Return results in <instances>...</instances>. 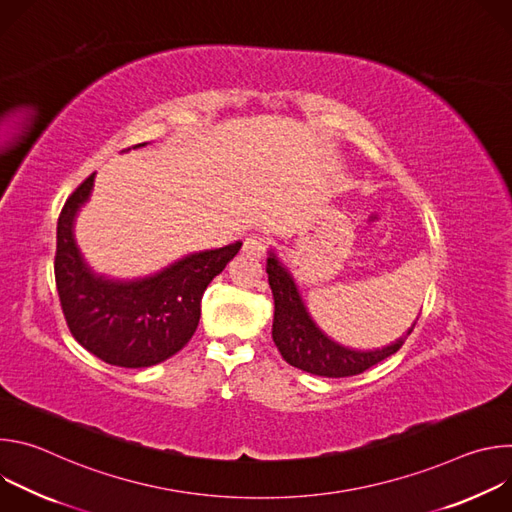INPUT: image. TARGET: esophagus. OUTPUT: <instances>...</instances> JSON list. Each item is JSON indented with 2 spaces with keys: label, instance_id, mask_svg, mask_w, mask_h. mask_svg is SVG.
<instances>
[{
  "label": "esophagus",
  "instance_id": "obj_1",
  "mask_svg": "<svg viewBox=\"0 0 512 512\" xmlns=\"http://www.w3.org/2000/svg\"><path fill=\"white\" fill-rule=\"evenodd\" d=\"M265 249H267V243L259 237H247L243 241V253L247 257H253V259H259L265 255Z\"/></svg>",
  "mask_w": 512,
  "mask_h": 512
}]
</instances>
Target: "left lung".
<instances>
[{"instance_id": "left-lung-1", "label": "left lung", "mask_w": 512, "mask_h": 512, "mask_svg": "<svg viewBox=\"0 0 512 512\" xmlns=\"http://www.w3.org/2000/svg\"><path fill=\"white\" fill-rule=\"evenodd\" d=\"M267 275L271 294L275 302L273 314V342L281 352L283 360L289 362L291 367L302 369L306 373L340 379L352 377L371 369L373 364L385 360L387 356L395 354L407 336L413 332L415 322L407 330L405 336L395 340L393 344L377 350H354L342 346L328 338L308 314L300 291L296 287L294 277L283 267L273 251L267 257Z\"/></svg>"}]
</instances>
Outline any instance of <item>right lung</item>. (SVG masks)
Here are the masks:
<instances>
[{
  "label": "right lung",
  "mask_w": 512,
  "mask_h": 512,
  "mask_svg": "<svg viewBox=\"0 0 512 512\" xmlns=\"http://www.w3.org/2000/svg\"><path fill=\"white\" fill-rule=\"evenodd\" d=\"M141 145L145 143L133 150ZM93 182L95 174L68 196L58 216L54 277L62 314L70 334L97 358L123 369L152 367L188 344L200 320L204 289L243 243L190 253L137 279L101 275L75 241L77 214L89 200Z\"/></svg>",
  "instance_id": "add662e5"
}]
</instances>
